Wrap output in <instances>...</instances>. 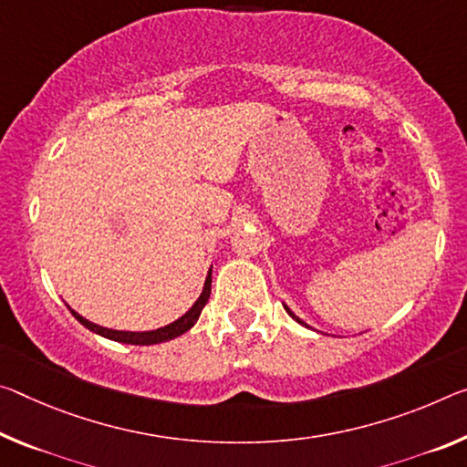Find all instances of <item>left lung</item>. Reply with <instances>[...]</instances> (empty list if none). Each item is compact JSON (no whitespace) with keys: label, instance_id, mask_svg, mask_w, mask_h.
Wrapping results in <instances>:
<instances>
[{"label":"left lung","instance_id":"obj_1","mask_svg":"<svg viewBox=\"0 0 467 467\" xmlns=\"http://www.w3.org/2000/svg\"><path fill=\"white\" fill-rule=\"evenodd\" d=\"M285 309H286V312H288V316H291V317H293V320H297V322L301 324V327H307V324H306V322H303V320H299V317H297V316H295V314L291 312V309H288L286 306H285ZM307 328H309V327H307Z\"/></svg>","mask_w":467,"mask_h":467}]
</instances>
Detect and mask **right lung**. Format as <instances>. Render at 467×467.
Returning <instances> with one entry per match:
<instances>
[{"label":"right lung","instance_id":"1","mask_svg":"<svg viewBox=\"0 0 467 467\" xmlns=\"http://www.w3.org/2000/svg\"><path fill=\"white\" fill-rule=\"evenodd\" d=\"M210 293H212V268L207 272L205 276V285H203V291L199 295V299L193 303V307L189 309L187 314L181 316L179 320H174L172 324H168V327H161V328H155V330H147V332H129V330H112V328H103L98 327V324L88 322L87 317H83L80 314L74 312L70 309L72 316L77 317V320L83 324L85 328H88L95 335L99 337H106L109 340H116V343H127V345H158V343H164V340H172L176 337H181L182 332H187L193 324L199 320V316H202V309L205 307L207 299H210Z\"/></svg>","mask_w":467,"mask_h":467}]
</instances>
